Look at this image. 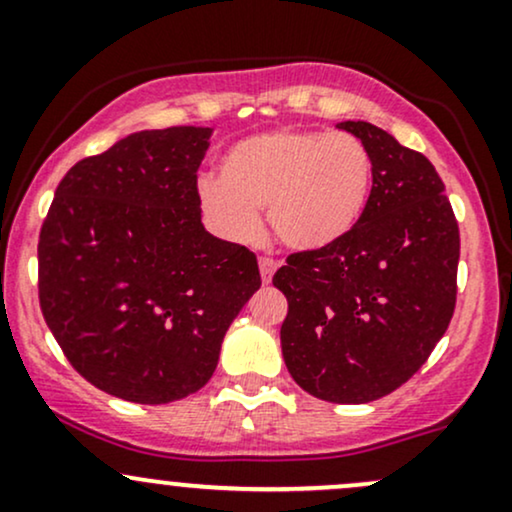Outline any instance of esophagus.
Listing matches in <instances>:
<instances>
[{"label":"esophagus","instance_id":"obj_1","mask_svg":"<svg viewBox=\"0 0 512 512\" xmlns=\"http://www.w3.org/2000/svg\"><path fill=\"white\" fill-rule=\"evenodd\" d=\"M276 269H279V264L274 260H269V257H260V276H262V283H272Z\"/></svg>","mask_w":512,"mask_h":512}]
</instances>
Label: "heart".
<instances>
[{
  "mask_svg": "<svg viewBox=\"0 0 512 512\" xmlns=\"http://www.w3.org/2000/svg\"><path fill=\"white\" fill-rule=\"evenodd\" d=\"M374 164L350 133L272 128L240 138L219 159V178H200L197 209L226 243L260 238V209L274 236L295 252L341 243L360 224Z\"/></svg>",
  "mask_w": 512,
  "mask_h": 512,
  "instance_id": "heart-1",
  "label": "heart"
}]
</instances>
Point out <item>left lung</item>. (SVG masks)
<instances>
[{"label": "left lung", "instance_id": "8db88e82", "mask_svg": "<svg viewBox=\"0 0 512 512\" xmlns=\"http://www.w3.org/2000/svg\"><path fill=\"white\" fill-rule=\"evenodd\" d=\"M374 164L360 224L341 243L295 252L274 274L286 295L281 353L300 389L329 403L389 396L451 324L460 233L427 157L367 121H343Z\"/></svg>", "mask_w": 512, "mask_h": 512}]
</instances>
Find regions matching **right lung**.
I'll use <instances>...</instances> for the list:
<instances>
[{"label": "right lung", "instance_id": "obj_1", "mask_svg": "<svg viewBox=\"0 0 512 512\" xmlns=\"http://www.w3.org/2000/svg\"><path fill=\"white\" fill-rule=\"evenodd\" d=\"M212 128L121 138L61 178L42 224L40 307L73 369L116 398L200 391L262 286L257 257L202 226L195 188Z\"/></svg>", "mask_w": 512, "mask_h": 512}]
</instances>
